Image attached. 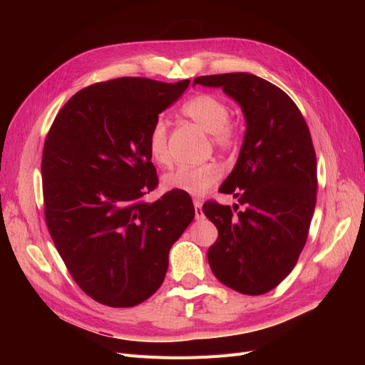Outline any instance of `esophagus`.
Masks as SVG:
<instances>
[{
    "label": "esophagus",
    "instance_id": "esophagus-1",
    "mask_svg": "<svg viewBox=\"0 0 365 365\" xmlns=\"http://www.w3.org/2000/svg\"><path fill=\"white\" fill-rule=\"evenodd\" d=\"M193 205H195V217L196 219H202L204 217V213H202V202L200 200H195L193 201Z\"/></svg>",
    "mask_w": 365,
    "mask_h": 365
}]
</instances>
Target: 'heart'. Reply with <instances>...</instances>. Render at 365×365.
<instances>
[{"mask_svg":"<svg viewBox=\"0 0 365 365\" xmlns=\"http://www.w3.org/2000/svg\"><path fill=\"white\" fill-rule=\"evenodd\" d=\"M182 114L208 132L215 148L231 150L239 141V125L230 118V106L222 97L213 93H201L189 98L182 106ZM148 148L150 158L158 165H168L170 155L168 149V123L157 118L149 130ZM222 176V170L215 163L202 165H178L165 173L163 184L168 190H180L200 196L213 187Z\"/></svg>","mask_w":365,"mask_h":365,"instance_id":"1","label":"heart"}]
</instances>
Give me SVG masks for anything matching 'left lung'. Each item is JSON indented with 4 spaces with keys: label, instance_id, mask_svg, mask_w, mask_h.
I'll use <instances>...</instances> for the list:
<instances>
[{
    "label": "left lung",
    "instance_id": "1",
    "mask_svg": "<svg viewBox=\"0 0 365 365\" xmlns=\"http://www.w3.org/2000/svg\"><path fill=\"white\" fill-rule=\"evenodd\" d=\"M239 103L247 130L235 169L219 187L237 204L208 201L219 236L208 248L216 279L247 295L274 289L294 269L317 204V157L300 109L279 86L250 73L196 77Z\"/></svg>",
    "mask_w": 365,
    "mask_h": 365
}]
</instances>
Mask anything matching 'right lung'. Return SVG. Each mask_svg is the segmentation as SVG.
I'll list each match as a JSON object with an SVG mask.
<instances>
[{
  "label": "right lung",
  "mask_w": 365,
  "mask_h": 365,
  "mask_svg": "<svg viewBox=\"0 0 365 365\" xmlns=\"http://www.w3.org/2000/svg\"><path fill=\"white\" fill-rule=\"evenodd\" d=\"M189 83H94L63 105L48 130L41 164L46 222L71 277L98 303L132 307L155 294L172 245L195 217L185 192L143 201L158 185L149 130Z\"/></svg>",
  "instance_id": "obj_1"
}]
</instances>
